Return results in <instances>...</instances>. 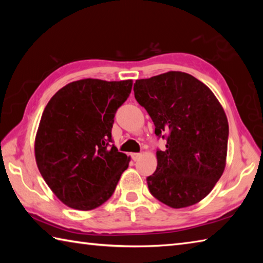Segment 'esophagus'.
I'll use <instances>...</instances> for the list:
<instances>
[{
    "mask_svg": "<svg viewBox=\"0 0 263 263\" xmlns=\"http://www.w3.org/2000/svg\"><path fill=\"white\" fill-rule=\"evenodd\" d=\"M131 157L133 160H135V161H137V160L141 157V154L140 153H132Z\"/></svg>",
    "mask_w": 263,
    "mask_h": 263,
    "instance_id": "1",
    "label": "esophagus"
}]
</instances>
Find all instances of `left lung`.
<instances>
[{
    "label": "left lung",
    "mask_w": 263,
    "mask_h": 263,
    "mask_svg": "<svg viewBox=\"0 0 263 263\" xmlns=\"http://www.w3.org/2000/svg\"><path fill=\"white\" fill-rule=\"evenodd\" d=\"M158 138V166L147 179L149 193L166 205L186 208L209 195L225 169L229 123L213 92L193 75L168 72L137 80L133 87Z\"/></svg>",
    "instance_id": "8db88e82"
}]
</instances>
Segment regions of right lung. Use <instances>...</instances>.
<instances>
[{"label":"right lung","instance_id":"obj_1","mask_svg":"<svg viewBox=\"0 0 263 263\" xmlns=\"http://www.w3.org/2000/svg\"><path fill=\"white\" fill-rule=\"evenodd\" d=\"M132 80L84 79L57 91L35 136L39 172L60 201L88 211L112 196L130 157L112 145L116 111L130 96Z\"/></svg>","mask_w":263,"mask_h":263}]
</instances>
